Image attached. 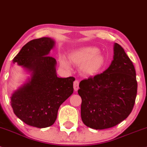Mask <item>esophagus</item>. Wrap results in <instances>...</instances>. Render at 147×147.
<instances>
[{
    "mask_svg": "<svg viewBox=\"0 0 147 147\" xmlns=\"http://www.w3.org/2000/svg\"><path fill=\"white\" fill-rule=\"evenodd\" d=\"M79 82L77 80H76L74 81V84H73V86H74V90H75V91H77L79 90Z\"/></svg>",
    "mask_w": 147,
    "mask_h": 147,
    "instance_id": "1",
    "label": "esophagus"
}]
</instances>
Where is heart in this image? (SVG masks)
Here are the masks:
<instances>
[{"mask_svg":"<svg viewBox=\"0 0 147 147\" xmlns=\"http://www.w3.org/2000/svg\"><path fill=\"white\" fill-rule=\"evenodd\" d=\"M95 47H86L72 51L68 56V61L74 66L80 67V71L85 76L94 75L104 63V57ZM61 65L69 68L68 63L61 60Z\"/></svg>","mask_w":147,"mask_h":147,"instance_id":"b5f03b06","label":"heart"}]
</instances>
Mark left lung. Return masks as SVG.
<instances>
[{
    "label": "left lung",
    "instance_id": "left-lung-1",
    "mask_svg": "<svg viewBox=\"0 0 147 147\" xmlns=\"http://www.w3.org/2000/svg\"><path fill=\"white\" fill-rule=\"evenodd\" d=\"M114 54L107 70L79 84L81 119L94 129L119 124L128 117L135 104L138 84L133 63L117 43Z\"/></svg>",
    "mask_w": 147,
    "mask_h": 147
}]
</instances>
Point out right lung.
Instances as JSON below:
<instances>
[{"label": "right lung", "instance_id": "right-lung-1", "mask_svg": "<svg viewBox=\"0 0 147 147\" xmlns=\"http://www.w3.org/2000/svg\"><path fill=\"white\" fill-rule=\"evenodd\" d=\"M55 42L50 38L31 40L13 58L30 72L31 78L14 92L11 105L14 114L26 125L45 128L54 124L60 105L73 93L72 77H57L56 60L49 56Z\"/></svg>", "mask_w": 147, "mask_h": 147}]
</instances>
